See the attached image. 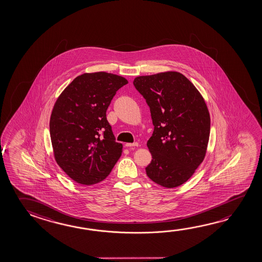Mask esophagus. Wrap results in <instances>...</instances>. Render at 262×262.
Instances as JSON below:
<instances>
[{
	"label": "esophagus",
	"mask_w": 262,
	"mask_h": 262,
	"mask_svg": "<svg viewBox=\"0 0 262 262\" xmlns=\"http://www.w3.org/2000/svg\"><path fill=\"white\" fill-rule=\"evenodd\" d=\"M125 146L128 147V148H133V147H138L139 143H138V142H134V143H126Z\"/></svg>",
	"instance_id": "34e87169"
}]
</instances>
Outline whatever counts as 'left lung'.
Here are the masks:
<instances>
[{"mask_svg":"<svg viewBox=\"0 0 262 262\" xmlns=\"http://www.w3.org/2000/svg\"><path fill=\"white\" fill-rule=\"evenodd\" d=\"M150 107L155 130L147 142L150 180L166 188L185 184L206 157L210 115L205 99L183 74L166 71L135 77Z\"/></svg>","mask_w":262,"mask_h":262,"instance_id":"1","label":"left lung"}]
</instances>
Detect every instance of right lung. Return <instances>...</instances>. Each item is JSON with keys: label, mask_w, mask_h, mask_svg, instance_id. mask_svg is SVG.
Segmentation results:
<instances>
[{"label": "right lung", "mask_w": 262, "mask_h": 262, "mask_svg": "<svg viewBox=\"0 0 262 262\" xmlns=\"http://www.w3.org/2000/svg\"><path fill=\"white\" fill-rule=\"evenodd\" d=\"M127 83L115 74L84 73L56 99L49 122L54 157L77 184L104 180L121 155L122 144L115 142L106 112L117 90Z\"/></svg>", "instance_id": "right-lung-1"}]
</instances>
